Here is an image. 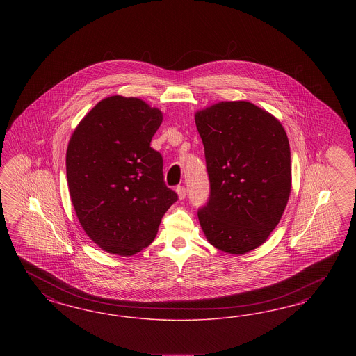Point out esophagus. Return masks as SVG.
Masks as SVG:
<instances>
[{
    "label": "esophagus",
    "mask_w": 356,
    "mask_h": 356,
    "mask_svg": "<svg viewBox=\"0 0 356 356\" xmlns=\"http://www.w3.org/2000/svg\"><path fill=\"white\" fill-rule=\"evenodd\" d=\"M176 192L179 194V198H180V200H184V198L186 197V188L183 186V185H181V186H177V188H176Z\"/></svg>",
    "instance_id": "esophagus-1"
}]
</instances>
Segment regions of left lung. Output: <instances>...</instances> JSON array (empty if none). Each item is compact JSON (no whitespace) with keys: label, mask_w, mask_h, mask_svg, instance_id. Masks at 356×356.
I'll return each mask as SVG.
<instances>
[{"label":"left lung","mask_w":356,"mask_h":356,"mask_svg":"<svg viewBox=\"0 0 356 356\" xmlns=\"http://www.w3.org/2000/svg\"><path fill=\"white\" fill-rule=\"evenodd\" d=\"M210 194L198 210L211 245L244 254L266 241L291 192V152L282 124L249 102L195 113Z\"/></svg>","instance_id":"left-lung-1"}]
</instances>
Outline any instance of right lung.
I'll return each mask as SVG.
<instances>
[{"label": "right lung", "mask_w": 356, "mask_h": 356, "mask_svg": "<svg viewBox=\"0 0 356 356\" xmlns=\"http://www.w3.org/2000/svg\"><path fill=\"white\" fill-rule=\"evenodd\" d=\"M162 112L137 97L99 102L78 124L66 151L76 216L108 253L133 256L149 247L177 193L164 183L163 158L150 147Z\"/></svg>", "instance_id": "right-lung-1"}]
</instances>
